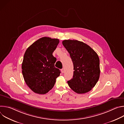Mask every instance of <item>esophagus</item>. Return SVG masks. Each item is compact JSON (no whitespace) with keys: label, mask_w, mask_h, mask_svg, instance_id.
<instances>
[{"label":"esophagus","mask_w":124,"mask_h":124,"mask_svg":"<svg viewBox=\"0 0 124 124\" xmlns=\"http://www.w3.org/2000/svg\"><path fill=\"white\" fill-rule=\"evenodd\" d=\"M64 72H65V70H64V68L62 69H61V73H62V74H63V73H64Z\"/></svg>","instance_id":"obj_1"}]
</instances>
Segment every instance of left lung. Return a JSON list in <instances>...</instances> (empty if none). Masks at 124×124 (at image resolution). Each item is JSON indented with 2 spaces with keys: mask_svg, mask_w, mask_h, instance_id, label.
Instances as JSON below:
<instances>
[{
  "mask_svg": "<svg viewBox=\"0 0 124 124\" xmlns=\"http://www.w3.org/2000/svg\"><path fill=\"white\" fill-rule=\"evenodd\" d=\"M62 44L70 54L75 70L73 78L67 82L69 87L78 94L88 92L100 77V59L97 54L90 46L78 40H65Z\"/></svg>",
  "mask_w": 124,
  "mask_h": 124,
  "instance_id": "8db88e82",
  "label": "left lung"
}]
</instances>
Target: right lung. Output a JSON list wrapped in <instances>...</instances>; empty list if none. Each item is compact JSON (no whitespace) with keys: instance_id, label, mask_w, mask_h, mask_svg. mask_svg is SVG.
Wrapping results in <instances>:
<instances>
[{"instance_id":"add662e5","label":"right lung","mask_w":124,"mask_h":124,"mask_svg":"<svg viewBox=\"0 0 124 124\" xmlns=\"http://www.w3.org/2000/svg\"><path fill=\"white\" fill-rule=\"evenodd\" d=\"M59 40L42 37L25 52L22 63L24 81L35 93L45 94L54 87L60 70L54 67L56 58L52 55Z\"/></svg>"}]
</instances>
